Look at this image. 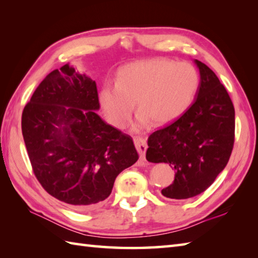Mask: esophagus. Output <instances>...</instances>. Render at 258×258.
Instances as JSON below:
<instances>
[{
    "label": "esophagus",
    "instance_id": "obj_1",
    "mask_svg": "<svg viewBox=\"0 0 258 258\" xmlns=\"http://www.w3.org/2000/svg\"><path fill=\"white\" fill-rule=\"evenodd\" d=\"M134 144L136 150L140 153V158H141V162L142 163H145V152L147 150V143H146V140L141 138V136H136L134 139Z\"/></svg>",
    "mask_w": 258,
    "mask_h": 258
}]
</instances>
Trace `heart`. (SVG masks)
I'll return each mask as SVG.
<instances>
[{"label":"heart","mask_w":258,"mask_h":258,"mask_svg":"<svg viewBox=\"0 0 258 258\" xmlns=\"http://www.w3.org/2000/svg\"><path fill=\"white\" fill-rule=\"evenodd\" d=\"M200 74L194 65L166 58H152L128 64L119 71L116 83L100 91V104L106 119L115 127L127 124L136 102L138 127L151 119L164 125L179 117L194 101Z\"/></svg>","instance_id":"heart-1"}]
</instances>
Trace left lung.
<instances>
[{
  "label": "left lung",
  "instance_id": "obj_1",
  "mask_svg": "<svg viewBox=\"0 0 258 258\" xmlns=\"http://www.w3.org/2000/svg\"><path fill=\"white\" fill-rule=\"evenodd\" d=\"M195 63L201 82L193 104L147 140V161L167 163L175 169L174 182L162 189L173 200L190 199L210 187L228 163L235 141L231 97L207 65Z\"/></svg>",
  "mask_w": 258,
  "mask_h": 258
}]
</instances>
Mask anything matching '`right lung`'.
I'll list each match as a JSON object with an SVG mask.
<instances>
[{
    "label": "right lung",
    "mask_w": 258,
    "mask_h": 258,
    "mask_svg": "<svg viewBox=\"0 0 258 258\" xmlns=\"http://www.w3.org/2000/svg\"><path fill=\"white\" fill-rule=\"evenodd\" d=\"M98 108L95 81L65 64L46 75L22 113L35 177L78 211L101 204L117 175L139 160L132 138L104 122Z\"/></svg>",
    "instance_id": "1"
}]
</instances>
